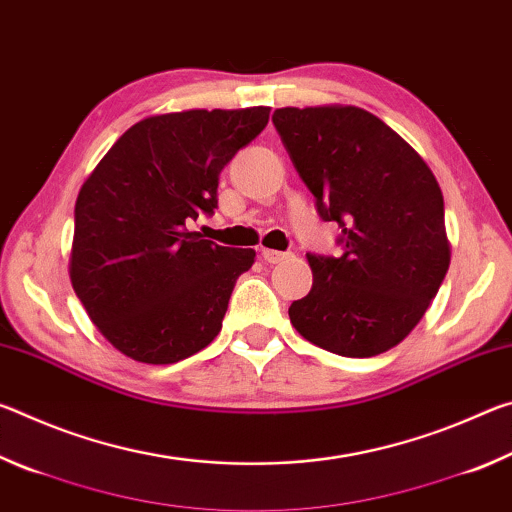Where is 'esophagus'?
I'll use <instances>...</instances> for the list:
<instances>
[{
    "instance_id": "esophagus-1",
    "label": "esophagus",
    "mask_w": 512,
    "mask_h": 512,
    "mask_svg": "<svg viewBox=\"0 0 512 512\" xmlns=\"http://www.w3.org/2000/svg\"><path fill=\"white\" fill-rule=\"evenodd\" d=\"M262 257L266 259L268 264H280V262H284V259H289L291 253H282V250H268V248H264L262 250Z\"/></svg>"
}]
</instances>
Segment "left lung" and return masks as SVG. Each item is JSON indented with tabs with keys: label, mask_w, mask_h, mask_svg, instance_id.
Here are the masks:
<instances>
[{
	"label": "left lung",
	"mask_w": 512,
	"mask_h": 512,
	"mask_svg": "<svg viewBox=\"0 0 512 512\" xmlns=\"http://www.w3.org/2000/svg\"><path fill=\"white\" fill-rule=\"evenodd\" d=\"M273 124L341 257L307 255L314 284L289 307L309 343L375 357L420 323L452 259L438 180L413 146L357 106L280 108Z\"/></svg>",
	"instance_id": "obj_1"
}]
</instances>
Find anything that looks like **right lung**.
Masks as SVG:
<instances>
[{
    "label": "right lung",
    "mask_w": 512,
    "mask_h": 512,
    "mask_svg": "<svg viewBox=\"0 0 512 512\" xmlns=\"http://www.w3.org/2000/svg\"><path fill=\"white\" fill-rule=\"evenodd\" d=\"M271 108L155 115L112 144L74 207L69 277L108 343L140 363H176L221 332L253 248L189 230L214 214L219 173L268 124Z\"/></svg>",
    "instance_id": "add662e5"
}]
</instances>
